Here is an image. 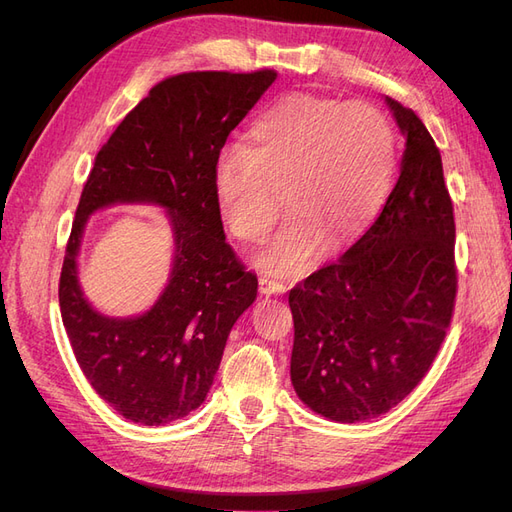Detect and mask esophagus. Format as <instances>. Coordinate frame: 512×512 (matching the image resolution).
<instances>
[{"mask_svg":"<svg viewBox=\"0 0 512 512\" xmlns=\"http://www.w3.org/2000/svg\"><path fill=\"white\" fill-rule=\"evenodd\" d=\"M258 284H260V292L262 294H282L286 290V284L275 280V277L269 275H260L258 277Z\"/></svg>","mask_w":512,"mask_h":512,"instance_id":"1","label":"esophagus"}]
</instances>
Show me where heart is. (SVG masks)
Listing matches in <instances>:
<instances>
[{
	"label": "heart",
	"mask_w": 512,
	"mask_h": 512,
	"mask_svg": "<svg viewBox=\"0 0 512 512\" xmlns=\"http://www.w3.org/2000/svg\"><path fill=\"white\" fill-rule=\"evenodd\" d=\"M397 138L380 108L292 94L262 111L247 147H226L213 190L232 237L256 243L282 211L290 213L258 254V265L297 275L320 258L327 241L342 247L378 218L389 198Z\"/></svg>",
	"instance_id": "b5f03b06"
}]
</instances>
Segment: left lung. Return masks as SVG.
<instances>
[{
	"label": "left lung",
	"instance_id": "8db88e82",
	"mask_svg": "<svg viewBox=\"0 0 512 512\" xmlns=\"http://www.w3.org/2000/svg\"><path fill=\"white\" fill-rule=\"evenodd\" d=\"M406 136L401 173L365 235L294 286L290 380L314 412L359 423L406 399L436 359L457 297L455 215L440 149L386 98Z\"/></svg>",
	"mask_w": 512,
	"mask_h": 512
}]
</instances>
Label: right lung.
I'll list each match as a JSON object with an SVG mask.
<instances>
[{
    "mask_svg": "<svg viewBox=\"0 0 512 512\" xmlns=\"http://www.w3.org/2000/svg\"><path fill=\"white\" fill-rule=\"evenodd\" d=\"M275 76H168L123 117L85 181L59 277L61 320L87 382L128 421L164 425L203 404L232 324L256 299V275L226 243L213 175L228 134ZM115 202L164 206L176 237L169 286L136 319L98 315L75 277L86 218Z\"/></svg>",
    "mask_w": 512,
    "mask_h": 512,
    "instance_id": "1",
    "label": "right lung"
}]
</instances>
